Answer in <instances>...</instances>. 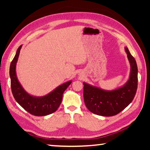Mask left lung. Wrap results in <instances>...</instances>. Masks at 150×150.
I'll return each mask as SVG.
<instances>
[{
    "mask_svg": "<svg viewBox=\"0 0 150 150\" xmlns=\"http://www.w3.org/2000/svg\"><path fill=\"white\" fill-rule=\"evenodd\" d=\"M130 65L128 80L116 89L108 91L83 83V96L85 106L95 115L103 116L116 115L133 100L138 87V67L128 47H124Z\"/></svg>",
    "mask_w": 150,
    "mask_h": 150,
    "instance_id": "8db88e82",
    "label": "left lung"
}]
</instances>
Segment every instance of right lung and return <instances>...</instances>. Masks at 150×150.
I'll use <instances>...</instances> for the list:
<instances>
[{"label": "right lung", "instance_id": "add662e5", "mask_svg": "<svg viewBox=\"0 0 150 150\" xmlns=\"http://www.w3.org/2000/svg\"><path fill=\"white\" fill-rule=\"evenodd\" d=\"M22 46V45L18 48L10 66L9 73L12 95L16 102L31 115L37 116L50 115L59 108L62 100L63 94L72 83V81L63 83L45 96H35L30 95L20 84L16 73V63Z\"/></svg>", "mask_w": 150, "mask_h": 150}]
</instances>
